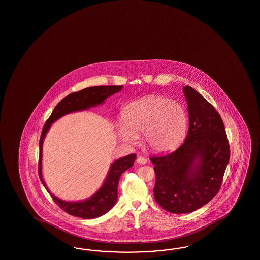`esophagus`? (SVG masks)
<instances>
[{"label":"esophagus","mask_w":260,"mask_h":260,"mask_svg":"<svg viewBox=\"0 0 260 260\" xmlns=\"http://www.w3.org/2000/svg\"><path fill=\"white\" fill-rule=\"evenodd\" d=\"M136 161H137L138 164H141V165H145L148 162V160L146 158L142 157V156H139V157L137 158Z\"/></svg>","instance_id":"esophagus-1"}]
</instances>
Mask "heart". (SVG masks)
Wrapping results in <instances>:
<instances>
[{
  "label": "heart",
  "instance_id": "heart-1",
  "mask_svg": "<svg viewBox=\"0 0 260 260\" xmlns=\"http://www.w3.org/2000/svg\"><path fill=\"white\" fill-rule=\"evenodd\" d=\"M124 123L117 125L122 141L135 144L138 134L144 133L149 150L167 153L175 150L186 133L188 115L177 101L150 95L129 104L122 114Z\"/></svg>",
  "mask_w": 260,
  "mask_h": 260
}]
</instances>
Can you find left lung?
I'll return each instance as SVG.
<instances>
[{"instance_id": "8db88e82", "label": "left lung", "mask_w": 260, "mask_h": 260, "mask_svg": "<svg viewBox=\"0 0 260 260\" xmlns=\"http://www.w3.org/2000/svg\"><path fill=\"white\" fill-rule=\"evenodd\" d=\"M189 132L172 153L151 157L158 204L169 213H191L209 203L220 189L230 148L219 113L192 87H183Z\"/></svg>"}]
</instances>
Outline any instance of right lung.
<instances>
[{"label": "right lung", "mask_w": 260, "mask_h": 260, "mask_svg": "<svg viewBox=\"0 0 260 260\" xmlns=\"http://www.w3.org/2000/svg\"><path fill=\"white\" fill-rule=\"evenodd\" d=\"M122 88L123 86H97L87 87L77 92H73L68 95L57 104L42 131L39 142L40 154L38 166L40 179L45 186V188L47 189L48 193L55 201L56 204L66 213L73 216H77L84 219H92L108 213L117 201V189L120 176L127 169L133 167L136 155L129 154L114 161L110 165L109 173L107 174V177L101 188L91 197L81 201H64L51 193V191L48 189L46 183L44 181L42 175L43 143L45 140V137L47 132L49 131L51 124H53L58 119L63 117V115L76 111L89 110L90 108H94L99 105H102L108 97L117 93Z\"/></svg>", "instance_id": "right-lung-1"}]
</instances>
